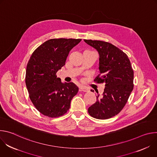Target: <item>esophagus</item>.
Segmentation results:
<instances>
[{
  "label": "esophagus",
  "instance_id": "obj_1",
  "mask_svg": "<svg viewBox=\"0 0 157 157\" xmlns=\"http://www.w3.org/2000/svg\"><path fill=\"white\" fill-rule=\"evenodd\" d=\"M79 91H84V92H87L89 91V89L85 86H81L79 87Z\"/></svg>",
  "mask_w": 157,
  "mask_h": 157
}]
</instances>
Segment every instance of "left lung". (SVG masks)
I'll use <instances>...</instances> for the list:
<instances>
[{
    "label": "left lung",
    "instance_id": "left-lung-1",
    "mask_svg": "<svg viewBox=\"0 0 157 157\" xmlns=\"http://www.w3.org/2000/svg\"><path fill=\"white\" fill-rule=\"evenodd\" d=\"M84 41L99 55V74L94 81L105 84L102 96L98 93L97 101L88 108V113L96 119H107L118 114L127 102L133 88V71L127 55L113 44Z\"/></svg>",
    "mask_w": 157,
    "mask_h": 157
}]
</instances>
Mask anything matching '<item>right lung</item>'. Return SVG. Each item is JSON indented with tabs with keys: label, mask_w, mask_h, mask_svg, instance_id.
<instances>
[{
	"label": "right lung",
	"mask_w": 157,
	"mask_h": 157,
	"mask_svg": "<svg viewBox=\"0 0 157 157\" xmlns=\"http://www.w3.org/2000/svg\"><path fill=\"white\" fill-rule=\"evenodd\" d=\"M81 39H50L32 53L27 66L25 84L30 98L40 113L58 117L67 113L78 92L73 82H62L57 71L65 64L70 50Z\"/></svg>",
	"instance_id": "add662e5"
}]
</instances>
